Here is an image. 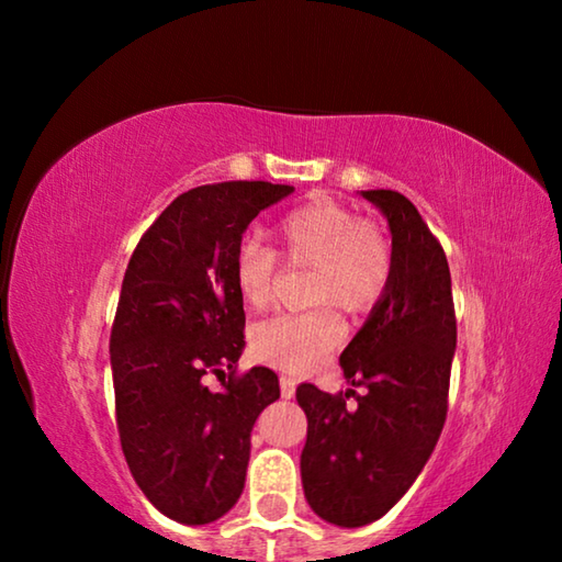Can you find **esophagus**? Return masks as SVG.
<instances>
[{
    "mask_svg": "<svg viewBox=\"0 0 562 562\" xmlns=\"http://www.w3.org/2000/svg\"><path fill=\"white\" fill-rule=\"evenodd\" d=\"M294 389H297V382L292 376H280V394L282 398H292Z\"/></svg>",
    "mask_w": 562,
    "mask_h": 562,
    "instance_id": "1",
    "label": "esophagus"
}]
</instances>
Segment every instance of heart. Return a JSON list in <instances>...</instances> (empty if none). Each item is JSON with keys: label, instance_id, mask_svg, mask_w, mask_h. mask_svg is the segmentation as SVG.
I'll list each match as a JSON object with an SVG mask.
<instances>
[{"label": "heart", "instance_id": "1", "mask_svg": "<svg viewBox=\"0 0 562 562\" xmlns=\"http://www.w3.org/2000/svg\"><path fill=\"white\" fill-rule=\"evenodd\" d=\"M280 250L292 265H312V304L361 315L376 307L392 280V247L372 223L349 207L317 201L282 217L274 227ZM278 252L255 237L235 250V290L247 310H262L272 297ZM341 325L331 310L278 315L255 327L252 355L290 374L315 369L339 345Z\"/></svg>", "mask_w": 562, "mask_h": 562}]
</instances>
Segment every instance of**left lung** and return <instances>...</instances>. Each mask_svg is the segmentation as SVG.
<instances>
[{
	"mask_svg": "<svg viewBox=\"0 0 562 562\" xmlns=\"http://www.w3.org/2000/svg\"><path fill=\"white\" fill-rule=\"evenodd\" d=\"M392 233V280L339 364L364 394L297 386L307 414L300 469L322 520L359 528L392 510L434 453L446 422L456 317L443 247L396 190H359ZM355 395L357 407L346 398Z\"/></svg>",
	"mask_w": 562,
	"mask_h": 562,
	"instance_id": "8db88e82",
	"label": "left lung"
}]
</instances>
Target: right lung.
I'll list each match as a JSON object with an SVG mask.
<instances>
[{"mask_svg":"<svg viewBox=\"0 0 562 562\" xmlns=\"http://www.w3.org/2000/svg\"><path fill=\"white\" fill-rule=\"evenodd\" d=\"M292 190L265 180L188 190L140 237L121 284L111 329L121 449L144 496L186 526L235 506L252 426L280 398L268 367L233 376L245 349L233 262L255 215ZM207 371L232 372L223 393L204 386Z\"/></svg>","mask_w":562,"mask_h":562,"instance_id":"right-lung-1","label":"right lung"}]
</instances>
